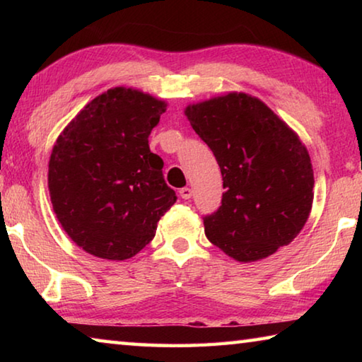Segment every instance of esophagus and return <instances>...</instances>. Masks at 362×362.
<instances>
[{
    "label": "esophagus",
    "instance_id": "34e87169",
    "mask_svg": "<svg viewBox=\"0 0 362 362\" xmlns=\"http://www.w3.org/2000/svg\"><path fill=\"white\" fill-rule=\"evenodd\" d=\"M180 196L183 199H189L192 198V188H188V187H183V188H180Z\"/></svg>",
    "mask_w": 362,
    "mask_h": 362
}]
</instances>
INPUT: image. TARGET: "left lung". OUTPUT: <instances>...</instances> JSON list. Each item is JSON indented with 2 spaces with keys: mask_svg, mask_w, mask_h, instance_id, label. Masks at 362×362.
<instances>
[{
  "mask_svg": "<svg viewBox=\"0 0 362 362\" xmlns=\"http://www.w3.org/2000/svg\"><path fill=\"white\" fill-rule=\"evenodd\" d=\"M185 115L223 177L222 204L203 217L207 240L240 262L287 246L313 204V169L297 134L247 94L196 103Z\"/></svg>",
  "mask_w": 362,
  "mask_h": 362,
  "instance_id": "8db88e82",
  "label": "left lung"
}]
</instances>
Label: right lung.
<instances>
[{"label":"right lung","mask_w":362,"mask_h":362,"mask_svg":"<svg viewBox=\"0 0 362 362\" xmlns=\"http://www.w3.org/2000/svg\"><path fill=\"white\" fill-rule=\"evenodd\" d=\"M166 103L115 88L88 103L57 139L49 161L54 212L73 241L100 259H131L175 203L148 136Z\"/></svg>","instance_id":"obj_1"}]
</instances>
